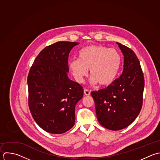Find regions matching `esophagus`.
<instances>
[{"instance_id":"esophagus-1","label":"esophagus","mask_w":160,"mask_h":160,"mask_svg":"<svg viewBox=\"0 0 160 160\" xmlns=\"http://www.w3.org/2000/svg\"><path fill=\"white\" fill-rule=\"evenodd\" d=\"M84 94L85 95H90V90H87V89H85L84 90Z\"/></svg>"}]
</instances>
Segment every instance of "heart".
Here are the masks:
<instances>
[{
  "label": "heart",
  "instance_id": "obj_1",
  "mask_svg": "<svg viewBox=\"0 0 160 160\" xmlns=\"http://www.w3.org/2000/svg\"><path fill=\"white\" fill-rule=\"evenodd\" d=\"M78 58V60H72L68 63L75 80L83 83L90 70L92 83H98L101 86H108L113 82L122 61L117 50L101 45H90L82 48Z\"/></svg>",
  "mask_w": 160,
  "mask_h": 160
}]
</instances>
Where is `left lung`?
I'll return each mask as SVG.
<instances>
[{
  "instance_id": "obj_1",
  "label": "left lung",
  "mask_w": 160,
  "mask_h": 160,
  "mask_svg": "<svg viewBox=\"0 0 160 160\" xmlns=\"http://www.w3.org/2000/svg\"><path fill=\"white\" fill-rule=\"evenodd\" d=\"M124 56L123 70L119 78L107 88L93 91L98 121L114 131L128 127L139 115L143 105V73L135 52L117 42Z\"/></svg>"
}]
</instances>
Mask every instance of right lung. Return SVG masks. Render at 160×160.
I'll use <instances>...</instances> for the list:
<instances>
[{"label":"right lung","instance_id":"1","mask_svg":"<svg viewBox=\"0 0 160 160\" xmlns=\"http://www.w3.org/2000/svg\"><path fill=\"white\" fill-rule=\"evenodd\" d=\"M77 42H57L43 48L28 72V107L33 118L45 132L62 134L75 122V105L83 87L68 77V55Z\"/></svg>","mask_w":160,"mask_h":160}]
</instances>
